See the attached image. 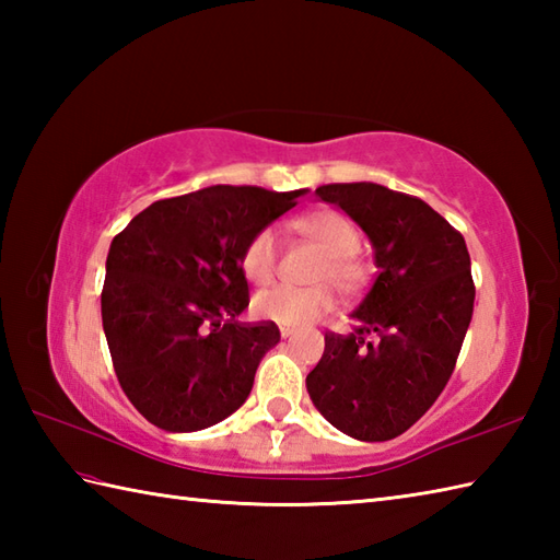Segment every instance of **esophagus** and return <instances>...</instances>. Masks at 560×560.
<instances>
[{
	"label": "esophagus",
	"mask_w": 560,
	"mask_h": 560,
	"mask_svg": "<svg viewBox=\"0 0 560 560\" xmlns=\"http://www.w3.org/2000/svg\"><path fill=\"white\" fill-rule=\"evenodd\" d=\"M279 331H281V339H289V337H293V329H291V327H281Z\"/></svg>",
	"instance_id": "obj_1"
}]
</instances>
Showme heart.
Wrapping results in <instances>:
<instances>
[{"label": "heart", "mask_w": 560, "mask_h": 560, "mask_svg": "<svg viewBox=\"0 0 560 560\" xmlns=\"http://www.w3.org/2000/svg\"><path fill=\"white\" fill-rule=\"evenodd\" d=\"M295 231L325 253V261L319 265L315 277L317 283H335L341 293H359L365 287L368 267L355 255L361 235L351 219L339 211L319 209L295 221ZM277 235L271 229H265L245 243L241 253V271L253 287H267L277 277ZM335 305L337 299L329 287H273L255 295L253 313L265 323L279 327H305L335 311Z\"/></svg>", "instance_id": "b5f03b06"}]
</instances>
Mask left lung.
Segmentation results:
<instances>
[{
  "instance_id": "1",
  "label": "left lung",
  "mask_w": 560,
  "mask_h": 560,
  "mask_svg": "<svg viewBox=\"0 0 560 560\" xmlns=\"http://www.w3.org/2000/svg\"><path fill=\"white\" fill-rule=\"evenodd\" d=\"M315 195L368 235L377 277L349 335H325L305 387L337 431L383 443L419 421L455 371L474 313L467 243L423 199L383 185L337 183Z\"/></svg>"
}]
</instances>
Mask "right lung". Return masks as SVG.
I'll use <instances>...</instances> for the list:
<instances>
[{
  "mask_svg": "<svg viewBox=\"0 0 560 560\" xmlns=\"http://www.w3.org/2000/svg\"><path fill=\"white\" fill-rule=\"evenodd\" d=\"M303 195L211 185L153 201L113 237L103 331L125 395L161 431H205L243 407L281 335L237 323L249 303L241 253Z\"/></svg>",
  "mask_w": 560,
  "mask_h": 560,
  "instance_id": "right-lung-1",
  "label": "right lung"
}]
</instances>
